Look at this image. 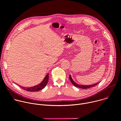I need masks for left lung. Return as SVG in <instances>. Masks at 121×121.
<instances>
[{"instance_id": "1", "label": "left lung", "mask_w": 121, "mask_h": 121, "mask_svg": "<svg viewBox=\"0 0 121 121\" xmlns=\"http://www.w3.org/2000/svg\"><path fill=\"white\" fill-rule=\"evenodd\" d=\"M69 79H70V80L71 81V83L75 86V87L80 88V89H89V88H91V87H94V86L97 85L99 83V82H98V83H97L96 84H93V85H79V84H78L76 83L72 79L70 75H69Z\"/></svg>"}]
</instances>
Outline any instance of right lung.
Segmentation results:
<instances>
[{"instance_id": "right-lung-1", "label": "right lung", "mask_w": 121, "mask_h": 121, "mask_svg": "<svg viewBox=\"0 0 121 121\" xmlns=\"http://www.w3.org/2000/svg\"><path fill=\"white\" fill-rule=\"evenodd\" d=\"M48 79H49V74H47L46 75L45 77L44 78V79L42 81V82H41V83H40L39 84L36 86H33V87H29V88L22 87V86L20 85H19V86L24 90H25L28 91H37L43 89L45 87V86L47 85L48 83Z\"/></svg>"}]
</instances>
